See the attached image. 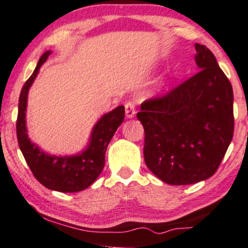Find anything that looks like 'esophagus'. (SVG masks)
I'll return each mask as SVG.
<instances>
[{
	"label": "esophagus",
	"instance_id": "esophagus-1",
	"mask_svg": "<svg viewBox=\"0 0 248 248\" xmlns=\"http://www.w3.org/2000/svg\"><path fill=\"white\" fill-rule=\"evenodd\" d=\"M125 115L127 118H133L136 116V104L135 102H127L125 104Z\"/></svg>",
	"mask_w": 248,
	"mask_h": 248
}]
</instances>
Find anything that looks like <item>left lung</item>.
<instances>
[{
    "label": "left lung",
    "instance_id": "obj_1",
    "mask_svg": "<svg viewBox=\"0 0 248 248\" xmlns=\"http://www.w3.org/2000/svg\"><path fill=\"white\" fill-rule=\"evenodd\" d=\"M199 72L161 97L145 101L137 118L145 130V164L168 185L214 175L233 137V90L204 45L196 44Z\"/></svg>",
    "mask_w": 248,
    "mask_h": 248
}]
</instances>
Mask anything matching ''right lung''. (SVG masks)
<instances>
[{
	"mask_svg": "<svg viewBox=\"0 0 248 248\" xmlns=\"http://www.w3.org/2000/svg\"><path fill=\"white\" fill-rule=\"evenodd\" d=\"M49 54L51 51H46L40 57L36 69L20 92L16 123L17 139L26 164L44 187L60 193H77L93 185L103 170L107 147L116 130L123 123L125 110L123 106H119L102 116L93 127L87 147L75 155H49L40 150L29 139L25 111L29 89Z\"/></svg>",
	"mask_w": 248,
	"mask_h": 248,
	"instance_id": "obj_1",
	"label": "right lung"
}]
</instances>
